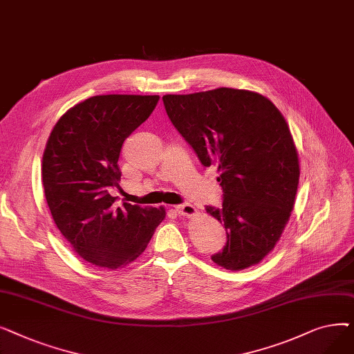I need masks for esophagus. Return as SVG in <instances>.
<instances>
[{"instance_id": "obj_1", "label": "esophagus", "mask_w": 354, "mask_h": 354, "mask_svg": "<svg viewBox=\"0 0 354 354\" xmlns=\"http://www.w3.org/2000/svg\"><path fill=\"white\" fill-rule=\"evenodd\" d=\"M176 212L179 216L185 218H192L198 214V209L192 205V203H182V205L176 207Z\"/></svg>"}]
</instances>
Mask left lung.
Returning a JSON list of instances; mask_svg holds the SVG:
<instances>
[{
	"instance_id": "left-lung-1",
	"label": "left lung",
	"mask_w": 354,
	"mask_h": 354,
	"mask_svg": "<svg viewBox=\"0 0 354 354\" xmlns=\"http://www.w3.org/2000/svg\"><path fill=\"white\" fill-rule=\"evenodd\" d=\"M162 99L201 163L218 167L224 202L207 212L224 224L228 241L212 261L231 271L261 263L288 224L300 178L281 111L259 93L230 87Z\"/></svg>"
}]
</instances>
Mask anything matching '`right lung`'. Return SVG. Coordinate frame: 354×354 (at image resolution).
Listing matches in <instances>:
<instances>
[{
    "label": "right lung",
    "mask_w": 354,
    "mask_h": 354,
    "mask_svg": "<svg viewBox=\"0 0 354 354\" xmlns=\"http://www.w3.org/2000/svg\"><path fill=\"white\" fill-rule=\"evenodd\" d=\"M159 96L103 95L70 107L54 124L43 155V187L54 224L84 261L124 268L146 250L163 207L115 205L122 145L153 111Z\"/></svg>",
    "instance_id": "right-lung-1"
}]
</instances>
